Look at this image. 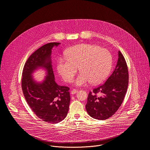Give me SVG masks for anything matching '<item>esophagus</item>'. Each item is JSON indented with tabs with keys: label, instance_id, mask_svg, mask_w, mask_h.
Returning <instances> with one entry per match:
<instances>
[{
	"label": "esophagus",
	"instance_id": "1",
	"mask_svg": "<svg viewBox=\"0 0 150 150\" xmlns=\"http://www.w3.org/2000/svg\"><path fill=\"white\" fill-rule=\"evenodd\" d=\"M78 92V90H76V89H73V90H72V91H71V94H75V93H76Z\"/></svg>",
	"mask_w": 150,
	"mask_h": 150
}]
</instances>
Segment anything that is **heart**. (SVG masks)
I'll return each instance as SVG.
<instances>
[{
    "label": "heart",
    "instance_id": "1",
    "mask_svg": "<svg viewBox=\"0 0 150 150\" xmlns=\"http://www.w3.org/2000/svg\"><path fill=\"white\" fill-rule=\"evenodd\" d=\"M66 58L58 60L57 70L62 78L70 82L77 72L80 74L74 81L78 86L90 82L93 84L103 82L108 77L112 67V56L105 49L96 45L79 44L68 49Z\"/></svg>",
    "mask_w": 150,
    "mask_h": 150
}]
</instances>
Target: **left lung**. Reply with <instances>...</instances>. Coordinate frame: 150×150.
<instances>
[{"instance_id":"1","label":"left lung","mask_w":150,"mask_h":150,"mask_svg":"<svg viewBox=\"0 0 150 150\" xmlns=\"http://www.w3.org/2000/svg\"><path fill=\"white\" fill-rule=\"evenodd\" d=\"M117 65L112 75L98 87L89 93L85 105L88 115L94 119L105 120L119 109L126 95L129 82L126 62L119 51Z\"/></svg>"}]
</instances>
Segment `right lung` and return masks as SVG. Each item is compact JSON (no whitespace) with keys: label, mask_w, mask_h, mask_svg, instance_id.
Returning a JSON list of instances; mask_svg holds the SVG:
<instances>
[{"label":"right lung","mask_w":150,"mask_h":150,"mask_svg":"<svg viewBox=\"0 0 150 150\" xmlns=\"http://www.w3.org/2000/svg\"><path fill=\"white\" fill-rule=\"evenodd\" d=\"M59 42H49L35 51L25 62L21 79V87L25 98L35 115L42 121L56 123L65 119L70 103V88L60 86L54 81L50 55L54 46ZM38 67L48 71L45 80L35 83L30 75Z\"/></svg>","instance_id":"right-lung-1"}]
</instances>
